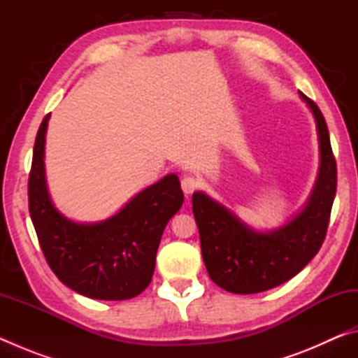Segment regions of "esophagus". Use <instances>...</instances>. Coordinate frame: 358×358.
Here are the masks:
<instances>
[{"label":"esophagus","mask_w":358,"mask_h":358,"mask_svg":"<svg viewBox=\"0 0 358 358\" xmlns=\"http://www.w3.org/2000/svg\"><path fill=\"white\" fill-rule=\"evenodd\" d=\"M197 186H199L197 178L191 177V175H186V177L181 180V189H183L186 197L191 196V194L197 189Z\"/></svg>","instance_id":"esophagus-1"}]
</instances>
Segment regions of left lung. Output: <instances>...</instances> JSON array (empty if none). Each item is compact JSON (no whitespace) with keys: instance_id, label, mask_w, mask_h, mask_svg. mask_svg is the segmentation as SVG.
Here are the masks:
<instances>
[{"instance_id":"obj_1","label":"left lung","mask_w":358,"mask_h":358,"mask_svg":"<svg viewBox=\"0 0 358 358\" xmlns=\"http://www.w3.org/2000/svg\"><path fill=\"white\" fill-rule=\"evenodd\" d=\"M316 123L319 172L303 208L271 230L254 229L203 191L192 194L202 257L211 281L232 294H259L289 281L319 252L336 194V162L319 107L301 92Z\"/></svg>"}]
</instances>
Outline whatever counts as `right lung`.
<instances>
[{
  "label": "right lung",
  "mask_w": 358,
  "mask_h": 358,
  "mask_svg": "<svg viewBox=\"0 0 358 358\" xmlns=\"http://www.w3.org/2000/svg\"><path fill=\"white\" fill-rule=\"evenodd\" d=\"M50 113L36 136L28 181L29 215L47 264L64 286L94 300H128L155 273L162 232L183 205V191L169 173L110 217L77 222L53 203L45 177V134Z\"/></svg>",
  "instance_id": "right-lung-1"
}]
</instances>
